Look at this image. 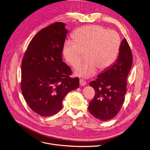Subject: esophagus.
<instances>
[{
	"instance_id": "34e87169",
	"label": "esophagus",
	"mask_w": 150,
	"mask_h": 150,
	"mask_svg": "<svg viewBox=\"0 0 150 150\" xmlns=\"http://www.w3.org/2000/svg\"><path fill=\"white\" fill-rule=\"evenodd\" d=\"M86 84V81L83 79H80V85L81 86H84Z\"/></svg>"
}]
</instances>
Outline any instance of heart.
<instances>
[{
    "instance_id": "heart-1",
    "label": "heart",
    "mask_w": 150,
    "mask_h": 150,
    "mask_svg": "<svg viewBox=\"0 0 150 150\" xmlns=\"http://www.w3.org/2000/svg\"><path fill=\"white\" fill-rule=\"evenodd\" d=\"M72 37L74 40L65 42L64 55L67 61L76 67L86 54L85 62L76 69L80 76L91 77L97 68L100 71L108 69L117 57L121 40L115 31L99 25H86L76 29Z\"/></svg>"
}]
</instances>
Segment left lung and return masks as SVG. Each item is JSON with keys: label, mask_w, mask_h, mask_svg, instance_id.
I'll list each match as a JSON object with an SVG mask.
<instances>
[{"label": "left lung", "mask_w": 150, "mask_h": 150, "mask_svg": "<svg viewBox=\"0 0 150 150\" xmlns=\"http://www.w3.org/2000/svg\"><path fill=\"white\" fill-rule=\"evenodd\" d=\"M133 61L130 47L126 39L120 45L119 55L114 64L90 82L95 91L88 110L95 118L108 121L117 115L120 110L127 92V77Z\"/></svg>", "instance_id": "1"}]
</instances>
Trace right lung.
Returning a JSON list of instances; mask_svg holds the SVG:
<instances>
[{"instance_id": "obj_1", "label": "right lung", "mask_w": 150, "mask_h": 150, "mask_svg": "<svg viewBox=\"0 0 150 150\" xmlns=\"http://www.w3.org/2000/svg\"><path fill=\"white\" fill-rule=\"evenodd\" d=\"M57 22L40 30L28 45L21 64V88L29 107L42 117L57 114L70 91L79 86L71 78L62 52L68 31Z\"/></svg>"}]
</instances>
